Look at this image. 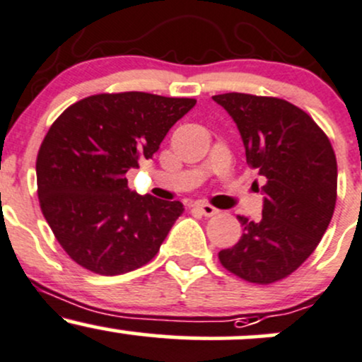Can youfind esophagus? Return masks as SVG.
<instances>
[{
	"label": "esophagus",
	"mask_w": 362,
	"mask_h": 362,
	"mask_svg": "<svg viewBox=\"0 0 362 362\" xmlns=\"http://www.w3.org/2000/svg\"><path fill=\"white\" fill-rule=\"evenodd\" d=\"M195 209L201 211V214L207 216V218H211V216H216L219 213V209H216V207L207 204V202H195Z\"/></svg>",
	"instance_id": "obj_1"
}]
</instances>
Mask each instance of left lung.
<instances>
[{"label": "left lung", "mask_w": 362, "mask_h": 362, "mask_svg": "<svg viewBox=\"0 0 362 362\" xmlns=\"http://www.w3.org/2000/svg\"><path fill=\"white\" fill-rule=\"evenodd\" d=\"M213 100L233 119L247 163L264 182L262 218L238 216L242 238L219 252V260L245 281L271 284L296 271L325 235L337 199L335 153L315 120L293 103L247 93Z\"/></svg>", "instance_id": "1"}]
</instances>
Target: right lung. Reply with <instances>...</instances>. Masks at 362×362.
Instances as JSON below:
<instances>
[{
  "instance_id": "1",
  "label": "right lung",
  "mask_w": 362,
  "mask_h": 362,
  "mask_svg": "<svg viewBox=\"0 0 362 362\" xmlns=\"http://www.w3.org/2000/svg\"><path fill=\"white\" fill-rule=\"evenodd\" d=\"M194 105V98L144 91L102 93L73 103L52 124L37 155V194L76 264L119 276L156 255L184 204L131 192L126 173L153 158Z\"/></svg>"
}]
</instances>
